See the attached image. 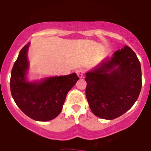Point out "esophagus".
<instances>
[{
  "instance_id": "obj_1",
  "label": "esophagus",
  "mask_w": 151,
  "mask_h": 151,
  "mask_svg": "<svg viewBox=\"0 0 151 151\" xmlns=\"http://www.w3.org/2000/svg\"><path fill=\"white\" fill-rule=\"evenodd\" d=\"M76 74L80 78H82L84 77V74H85V70L82 68H79V69H76Z\"/></svg>"
}]
</instances>
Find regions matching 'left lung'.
Masks as SVG:
<instances>
[{"label":"left lung","mask_w":151,"mask_h":151,"mask_svg":"<svg viewBox=\"0 0 151 151\" xmlns=\"http://www.w3.org/2000/svg\"><path fill=\"white\" fill-rule=\"evenodd\" d=\"M85 75L89 106L101 119H114L122 116L134 105L141 92V63L128 46Z\"/></svg>","instance_id":"8db88e82"}]
</instances>
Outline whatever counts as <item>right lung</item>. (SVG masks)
Listing matches in <instances>:
<instances>
[{"label": "right lung", "mask_w": 151, "mask_h": 151, "mask_svg": "<svg viewBox=\"0 0 151 151\" xmlns=\"http://www.w3.org/2000/svg\"><path fill=\"white\" fill-rule=\"evenodd\" d=\"M30 43L21 49L10 76V91L18 107L34 120L45 122L60 113L69 91L79 79L76 73L29 82L26 75L29 68L27 51Z\"/></svg>", "instance_id": "1"}]
</instances>
